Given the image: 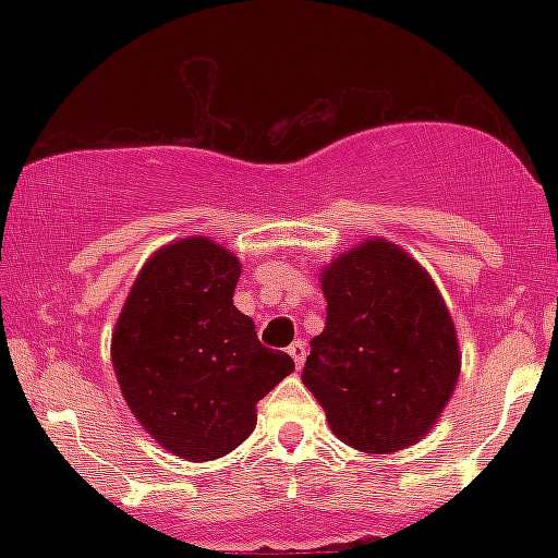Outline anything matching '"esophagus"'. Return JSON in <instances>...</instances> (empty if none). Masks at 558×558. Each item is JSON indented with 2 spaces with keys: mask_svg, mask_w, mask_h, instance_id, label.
Returning a JSON list of instances; mask_svg holds the SVG:
<instances>
[{
  "mask_svg": "<svg viewBox=\"0 0 558 558\" xmlns=\"http://www.w3.org/2000/svg\"><path fill=\"white\" fill-rule=\"evenodd\" d=\"M288 354H291V360L296 362V367H301L306 360V343L304 341H293L291 345H288Z\"/></svg>",
  "mask_w": 558,
  "mask_h": 558,
  "instance_id": "esophagus-1",
  "label": "esophagus"
}]
</instances>
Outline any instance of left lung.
<instances>
[{"mask_svg":"<svg viewBox=\"0 0 558 558\" xmlns=\"http://www.w3.org/2000/svg\"><path fill=\"white\" fill-rule=\"evenodd\" d=\"M328 317L301 380L332 435L364 453L414 446L444 414L459 373L457 328L407 248L364 239L319 270Z\"/></svg>","mask_w":558,"mask_h":558,"instance_id":"1","label":"left lung"}]
</instances>
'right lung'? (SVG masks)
<instances>
[{"mask_svg":"<svg viewBox=\"0 0 558 558\" xmlns=\"http://www.w3.org/2000/svg\"><path fill=\"white\" fill-rule=\"evenodd\" d=\"M241 259L207 235L157 248L133 280L112 330L120 393L159 446L213 462L257 425V401L293 373L235 310Z\"/></svg>","mask_w":558,"mask_h":558,"instance_id":"add662e5","label":"right lung"}]
</instances>
